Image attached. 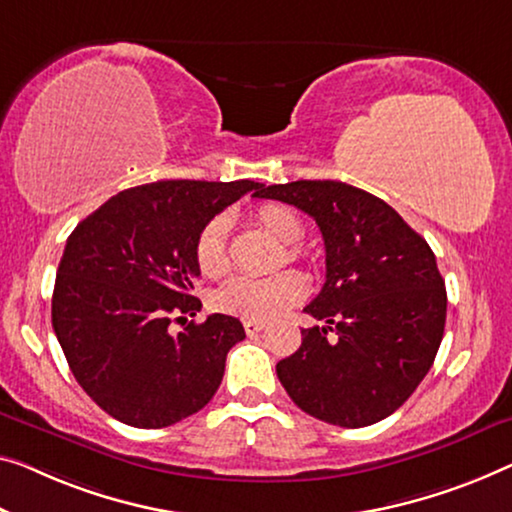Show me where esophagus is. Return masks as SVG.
Returning <instances> with one entry per match:
<instances>
[{
	"label": "esophagus",
	"instance_id": "obj_1",
	"mask_svg": "<svg viewBox=\"0 0 512 512\" xmlns=\"http://www.w3.org/2000/svg\"><path fill=\"white\" fill-rule=\"evenodd\" d=\"M243 329H246L248 335H255L259 331H264L266 324L264 322H255V319H246V322H243Z\"/></svg>",
	"mask_w": 512,
	"mask_h": 512
}]
</instances>
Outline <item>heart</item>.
I'll return each mask as SVG.
<instances>
[{"mask_svg": "<svg viewBox=\"0 0 512 512\" xmlns=\"http://www.w3.org/2000/svg\"><path fill=\"white\" fill-rule=\"evenodd\" d=\"M257 223L266 227L276 239L285 246L289 257H301V250L294 246L303 239V220L299 213L285 204H262L255 211ZM227 230H230V218L225 213L213 216L207 225L202 227L195 239V262L200 271L209 278H218L227 271ZM305 294V282L296 271H282L276 276L266 278H250L236 276L227 280L223 287L213 296V305L225 315H234L241 319H255V322H266L282 315V312L299 303Z\"/></svg>", "mask_w": 512, "mask_h": 512, "instance_id": "1", "label": "heart"}]
</instances>
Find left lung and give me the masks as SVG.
<instances>
[{
	"mask_svg": "<svg viewBox=\"0 0 512 512\" xmlns=\"http://www.w3.org/2000/svg\"><path fill=\"white\" fill-rule=\"evenodd\" d=\"M257 197L315 218L326 248V282L305 305L326 326L301 331V347L276 365L280 384L324 423L365 427L391 416L444 338L446 285L432 248L393 207L349 183H278Z\"/></svg>",
	"mask_w": 512,
	"mask_h": 512,
	"instance_id": "1",
	"label": "left lung"
}]
</instances>
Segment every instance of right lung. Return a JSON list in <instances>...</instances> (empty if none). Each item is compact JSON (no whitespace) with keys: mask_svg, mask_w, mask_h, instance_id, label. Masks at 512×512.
Here are the masks:
<instances>
[{"mask_svg":"<svg viewBox=\"0 0 512 512\" xmlns=\"http://www.w3.org/2000/svg\"><path fill=\"white\" fill-rule=\"evenodd\" d=\"M264 183L172 179L110 197L68 236L52 292V329L73 377L103 411L133 427L193 416L218 391L227 352L246 338L230 315L195 324L202 301L197 234ZM184 331L172 334L169 324Z\"/></svg>","mask_w":512,"mask_h":512,"instance_id":"add662e5","label":"right lung"}]
</instances>
